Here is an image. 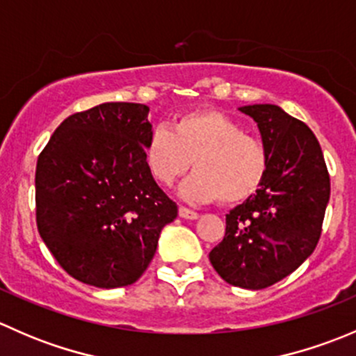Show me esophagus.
<instances>
[{
  "label": "esophagus",
  "instance_id": "esophagus-1",
  "mask_svg": "<svg viewBox=\"0 0 356 356\" xmlns=\"http://www.w3.org/2000/svg\"><path fill=\"white\" fill-rule=\"evenodd\" d=\"M179 217L186 218V220H196L200 217V213H196V211L189 210L186 207H179Z\"/></svg>",
  "mask_w": 356,
  "mask_h": 356
}]
</instances>
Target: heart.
<instances>
[{"mask_svg": "<svg viewBox=\"0 0 356 356\" xmlns=\"http://www.w3.org/2000/svg\"><path fill=\"white\" fill-rule=\"evenodd\" d=\"M181 196L193 203L239 204L253 198L268 174V152L245 127L218 110L182 113L170 129L158 125L145 145V163L160 186H172L189 167Z\"/></svg>", "mask_w": 356, "mask_h": 356, "instance_id": "1", "label": "heart"}]
</instances>
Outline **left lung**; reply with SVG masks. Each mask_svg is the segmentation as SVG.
Masks as SVG:
<instances>
[{
  "instance_id": "left-lung-1",
  "label": "left lung",
  "mask_w": 356,
  "mask_h": 356,
  "mask_svg": "<svg viewBox=\"0 0 356 356\" xmlns=\"http://www.w3.org/2000/svg\"><path fill=\"white\" fill-rule=\"evenodd\" d=\"M258 125L268 174L253 198L225 215L210 261L225 282L264 289L296 270L317 246L331 181L314 132L277 105L239 108Z\"/></svg>"
}]
</instances>
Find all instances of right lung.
<instances>
[{
  "instance_id": "right-lung-1",
  "label": "right lung",
  "mask_w": 356,
  "mask_h": 356,
  "mask_svg": "<svg viewBox=\"0 0 356 356\" xmlns=\"http://www.w3.org/2000/svg\"><path fill=\"white\" fill-rule=\"evenodd\" d=\"M149 108L103 103L70 115L35 167V222L63 270L111 289L138 281L155 257L161 229L177 217L149 175Z\"/></svg>"
}]
</instances>
